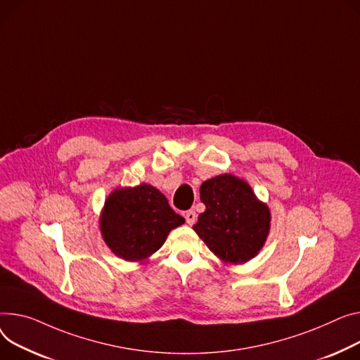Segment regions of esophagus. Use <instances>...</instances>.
I'll return each instance as SVG.
<instances>
[{"instance_id":"obj_1","label":"esophagus","mask_w":360,"mask_h":360,"mask_svg":"<svg viewBox=\"0 0 360 360\" xmlns=\"http://www.w3.org/2000/svg\"><path fill=\"white\" fill-rule=\"evenodd\" d=\"M185 220L189 226H193L195 221H197V214L194 210H189L185 212Z\"/></svg>"}]
</instances>
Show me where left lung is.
Masks as SVG:
<instances>
[{
  "label": "left lung",
  "instance_id": "8db88e82",
  "mask_svg": "<svg viewBox=\"0 0 360 360\" xmlns=\"http://www.w3.org/2000/svg\"><path fill=\"white\" fill-rule=\"evenodd\" d=\"M200 198L205 211L193 229L207 248L233 265L253 259L266 242L271 211L257 200L250 185L223 174L202 182Z\"/></svg>",
  "mask_w": 360,
  "mask_h": 360
}]
</instances>
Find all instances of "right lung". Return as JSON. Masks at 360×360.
<instances>
[{
    "label": "right lung",
    "mask_w": 360,
    "mask_h": 360,
    "mask_svg": "<svg viewBox=\"0 0 360 360\" xmlns=\"http://www.w3.org/2000/svg\"><path fill=\"white\" fill-rule=\"evenodd\" d=\"M184 223L185 219L149 184L112 191L100 217L104 242L115 256L129 262L149 259L169 231Z\"/></svg>",
    "instance_id": "obj_1"
}]
</instances>
